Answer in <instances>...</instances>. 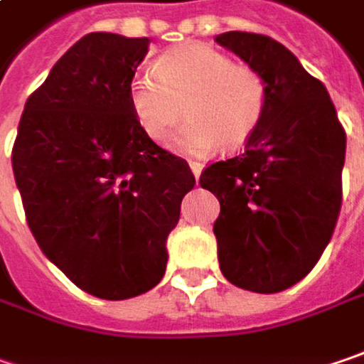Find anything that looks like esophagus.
I'll list each match as a JSON object with an SVG mask.
<instances>
[{
  "mask_svg": "<svg viewBox=\"0 0 364 364\" xmlns=\"http://www.w3.org/2000/svg\"><path fill=\"white\" fill-rule=\"evenodd\" d=\"M203 168H205V166H203L200 161H191V170L196 180H198V176H200V172H203Z\"/></svg>",
  "mask_w": 364,
  "mask_h": 364,
  "instance_id": "1",
  "label": "esophagus"
}]
</instances>
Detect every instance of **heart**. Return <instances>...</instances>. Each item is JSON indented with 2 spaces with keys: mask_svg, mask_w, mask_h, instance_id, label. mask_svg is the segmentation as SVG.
I'll list each match as a JSON object with an SVG mask.
<instances>
[{
  "mask_svg": "<svg viewBox=\"0 0 364 364\" xmlns=\"http://www.w3.org/2000/svg\"><path fill=\"white\" fill-rule=\"evenodd\" d=\"M129 102L145 135L164 141L191 112L173 145L191 155L237 149L260 129L268 108V83L252 65L233 63L205 43H184L155 59V73H136Z\"/></svg>",
  "mask_w": 364,
  "mask_h": 364,
  "instance_id": "heart-1",
  "label": "heart"
}]
</instances>
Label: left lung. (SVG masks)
Instances as JSON below:
<instances>
[{
	"label": "left lung",
	"mask_w": 364,
	"mask_h": 364,
	"mask_svg": "<svg viewBox=\"0 0 364 364\" xmlns=\"http://www.w3.org/2000/svg\"><path fill=\"white\" fill-rule=\"evenodd\" d=\"M268 83V108L242 154L215 161L200 186L221 205L215 221L221 272L254 293H281L321 258L342 207L346 133L326 85L270 36L215 38Z\"/></svg>",
	"instance_id": "obj_1"
}]
</instances>
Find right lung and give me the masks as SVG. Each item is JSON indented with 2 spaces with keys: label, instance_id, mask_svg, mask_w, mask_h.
<instances>
[{
  "label": "right lung",
  "instance_id": "add662e5",
  "mask_svg": "<svg viewBox=\"0 0 364 364\" xmlns=\"http://www.w3.org/2000/svg\"><path fill=\"white\" fill-rule=\"evenodd\" d=\"M149 38L92 32L26 100L11 168L43 254L82 291L108 301L164 279L168 235L196 180L186 159L136 122L129 83Z\"/></svg>",
  "mask_w": 364,
  "mask_h": 364
}]
</instances>
